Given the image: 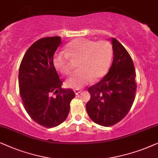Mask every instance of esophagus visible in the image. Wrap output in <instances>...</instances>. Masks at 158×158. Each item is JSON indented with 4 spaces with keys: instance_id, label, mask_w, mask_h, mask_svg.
I'll list each match as a JSON object with an SVG mask.
<instances>
[{
    "instance_id": "esophagus-1",
    "label": "esophagus",
    "mask_w": 158,
    "mask_h": 158,
    "mask_svg": "<svg viewBox=\"0 0 158 158\" xmlns=\"http://www.w3.org/2000/svg\"><path fill=\"white\" fill-rule=\"evenodd\" d=\"M81 92V90H79V89H74V92H75L76 95H78V94H79V93H80Z\"/></svg>"
}]
</instances>
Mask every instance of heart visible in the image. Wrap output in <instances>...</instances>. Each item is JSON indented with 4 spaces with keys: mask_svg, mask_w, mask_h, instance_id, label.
<instances>
[{
    "mask_svg": "<svg viewBox=\"0 0 158 158\" xmlns=\"http://www.w3.org/2000/svg\"><path fill=\"white\" fill-rule=\"evenodd\" d=\"M66 50L67 53L58 52L53 56L55 67L63 74H69L72 70L70 58L80 59L79 70L67 79V87L81 89L92 81L100 80L108 73L113 57V48L108 41L77 38L66 45Z\"/></svg>",
    "mask_w": 158,
    "mask_h": 158,
    "instance_id": "obj_1",
    "label": "heart"
}]
</instances>
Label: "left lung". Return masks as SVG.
I'll return each instance as SVG.
<instances>
[{
    "label": "left lung",
    "instance_id": "8db88e82",
    "mask_svg": "<svg viewBox=\"0 0 158 158\" xmlns=\"http://www.w3.org/2000/svg\"><path fill=\"white\" fill-rule=\"evenodd\" d=\"M113 59L108 73L89 87L87 112L94 123L111 127L121 121L135 99L136 72L131 56L116 39H110Z\"/></svg>",
    "mask_w": 158,
    "mask_h": 158
}]
</instances>
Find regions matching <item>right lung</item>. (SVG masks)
I'll return each instance as SVG.
<instances>
[{"label": "right lung", "mask_w": 158, "mask_h": 158, "mask_svg": "<svg viewBox=\"0 0 158 158\" xmlns=\"http://www.w3.org/2000/svg\"><path fill=\"white\" fill-rule=\"evenodd\" d=\"M61 43L60 37L40 39L24 54L19 71V94L31 118L46 128L62 123L68 116L72 89H62L53 64L55 52Z\"/></svg>", "instance_id": "right-lung-1"}]
</instances>
